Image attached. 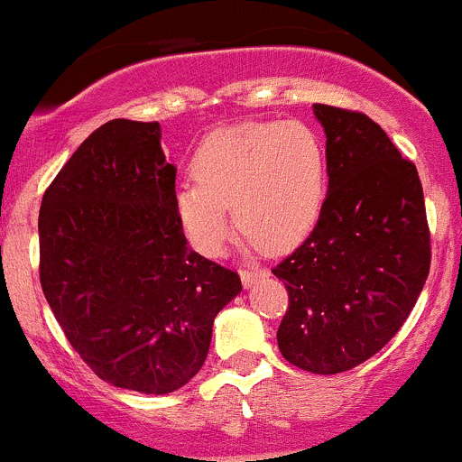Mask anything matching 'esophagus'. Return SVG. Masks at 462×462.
Segmentation results:
<instances>
[{"label":"esophagus","instance_id":"obj_1","mask_svg":"<svg viewBox=\"0 0 462 462\" xmlns=\"http://www.w3.org/2000/svg\"><path fill=\"white\" fill-rule=\"evenodd\" d=\"M263 275H264L263 269H240V278H242V282H245V287L246 284L255 282L258 278H263Z\"/></svg>","mask_w":462,"mask_h":462}]
</instances>
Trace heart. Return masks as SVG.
Wrapping results in <instances>:
<instances>
[{
    "label": "heart",
    "mask_w": 462,
    "mask_h": 462,
    "mask_svg": "<svg viewBox=\"0 0 462 462\" xmlns=\"http://www.w3.org/2000/svg\"><path fill=\"white\" fill-rule=\"evenodd\" d=\"M178 184L173 208L193 249L225 254L236 225L266 251H284L313 229L327 198L329 158L307 122H242L208 133Z\"/></svg>",
    "instance_id": "heart-1"
}]
</instances>
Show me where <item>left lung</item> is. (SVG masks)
<instances>
[{
  "instance_id": "8db88e82",
  "label": "left lung",
  "mask_w": 462,
  "mask_h": 462,
  "mask_svg": "<svg viewBox=\"0 0 462 462\" xmlns=\"http://www.w3.org/2000/svg\"><path fill=\"white\" fill-rule=\"evenodd\" d=\"M327 135L329 191L307 240L275 264L289 307L278 327L284 360L340 374L378 354L425 287L431 263L416 164L358 111L316 104Z\"/></svg>"
}]
</instances>
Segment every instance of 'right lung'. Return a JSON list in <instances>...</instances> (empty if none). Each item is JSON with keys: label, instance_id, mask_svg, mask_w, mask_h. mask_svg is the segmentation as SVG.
<instances>
[{"label": "right lung", "instance_id": "obj_1", "mask_svg": "<svg viewBox=\"0 0 462 462\" xmlns=\"http://www.w3.org/2000/svg\"><path fill=\"white\" fill-rule=\"evenodd\" d=\"M160 137L158 122L95 128L37 222L42 291L66 340L97 378L142 393L202 369L213 320L242 291L236 271L187 246Z\"/></svg>", "mask_w": 462, "mask_h": 462}]
</instances>
